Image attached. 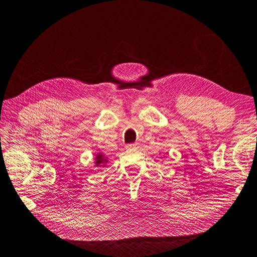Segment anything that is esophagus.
I'll use <instances>...</instances> for the list:
<instances>
[{
  "mask_svg": "<svg viewBox=\"0 0 257 257\" xmlns=\"http://www.w3.org/2000/svg\"><path fill=\"white\" fill-rule=\"evenodd\" d=\"M126 149L127 150H134V149H136V145H134V144H130V145H126Z\"/></svg>",
  "mask_w": 257,
  "mask_h": 257,
  "instance_id": "obj_1",
  "label": "esophagus"
}]
</instances>
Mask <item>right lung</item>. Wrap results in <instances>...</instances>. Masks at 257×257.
Returning <instances> with one entry per match:
<instances>
[{"mask_svg":"<svg viewBox=\"0 0 257 257\" xmlns=\"http://www.w3.org/2000/svg\"><path fill=\"white\" fill-rule=\"evenodd\" d=\"M108 158H106L105 155H103L102 153H97L96 157L94 159V164L96 167H99V166H103L105 167L106 164L108 163Z\"/></svg>","mask_w":257,"mask_h":257,"instance_id":"obj_1","label":"right lung"}]
</instances>
